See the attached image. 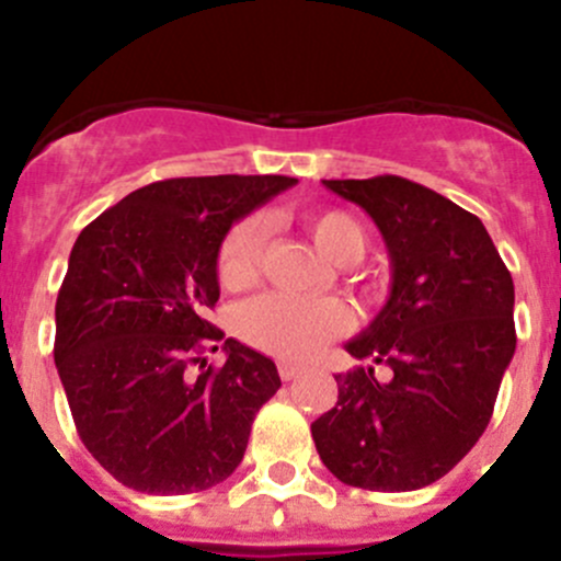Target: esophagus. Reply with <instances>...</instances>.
Here are the masks:
<instances>
[{
	"instance_id": "34e87169",
	"label": "esophagus",
	"mask_w": 561,
	"mask_h": 561,
	"mask_svg": "<svg viewBox=\"0 0 561 561\" xmlns=\"http://www.w3.org/2000/svg\"><path fill=\"white\" fill-rule=\"evenodd\" d=\"M304 375V369L301 366H296V364H287V360H282L279 364V377L285 382H290V380H296V377H301Z\"/></svg>"
}]
</instances>
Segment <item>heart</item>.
<instances>
[{
	"instance_id": "heart-1",
	"label": "heart",
	"mask_w": 561,
	"mask_h": 561,
	"mask_svg": "<svg viewBox=\"0 0 561 561\" xmlns=\"http://www.w3.org/2000/svg\"><path fill=\"white\" fill-rule=\"evenodd\" d=\"M312 241L333 263H358L366 254V233L347 211H320L307 217ZM263 219L247 217L236 225L219 249L217 274L225 287H244L257 276ZM347 312L328 298H296L265 293L239 309L241 339L282 360H307L317 350L347 328Z\"/></svg>"
}]
</instances>
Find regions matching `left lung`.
Listing matches in <instances>:
<instances>
[{
    "mask_svg": "<svg viewBox=\"0 0 561 561\" xmlns=\"http://www.w3.org/2000/svg\"><path fill=\"white\" fill-rule=\"evenodd\" d=\"M375 219L390 257V296L344 344L386 364L336 377L339 401L312 423L322 463L342 483L415 491L472 450L516 353L511 271L474 214L401 175L322 181Z\"/></svg>",
    "mask_w": 561,
    "mask_h": 561,
    "instance_id": "obj_1",
    "label": "left lung"
}]
</instances>
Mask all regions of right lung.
<instances>
[{"mask_svg": "<svg viewBox=\"0 0 561 561\" xmlns=\"http://www.w3.org/2000/svg\"><path fill=\"white\" fill-rule=\"evenodd\" d=\"M298 179L195 175L129 192L81 230L56 298L54 360L78 437L127 489L195 494L244 458L282 386L271 358L206 320L225 236ZM222 346L226 364L202 353Z\"/></svg>", "mask_w": 561, "mask_h": 561, "instance_id": "obj_1", "label": "right lung"}]
</instances>
